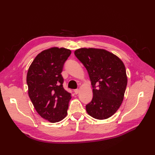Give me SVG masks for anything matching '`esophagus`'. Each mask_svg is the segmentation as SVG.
<instances>
[{
	"mask_svg": "<svg viewBox=\"0 0 155 155\" xmlns=\"http://www.w3.org/2000/svg\"><path fill=\"white\" fill-rule=\"evenodd\" d=\"M74 93L76 94H78V93H79V89H75V90H74Z\"/></svg>",
	"mask_w": 155,
	"mask_h": 155,
	"instance_id": "esophagus-1",
	"label": "esophagus"
}]
</instances>
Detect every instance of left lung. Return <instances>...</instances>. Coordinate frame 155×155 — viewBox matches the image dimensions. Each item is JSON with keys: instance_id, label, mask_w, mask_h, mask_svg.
<instances>
[{"instance_id": "obj_1", "label": "left lung", "mask_w": 155, "mask_h": 155, "mask_svg": "<svg viewBox=\"0 0 155 155\" xmlns=\"http://www.w3.org/2000/svg\"><path fill=\"white\" fill-rule=\"evenodd\" d=\"M74 54L86 68L93 88L92 100L86 105L87 113L97 120L109 118L124 100L127 84L124 64L103 49L79 48Z\"/></svg>"}]
</instances>
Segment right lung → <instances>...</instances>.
<instances>
[{
    "label": "right lung",
    "instance_id": "1",
    "mask_svg": "<svg viewBox=\"0 0 155 155\" xmlns=\"http://www.w3.org/2000/svg\"><path fill=\"white\" fill-rule=\"evenodd\" d=\"M71 51L51 48L41 51L33 61L27 73L28 95L36 111L50 122L66 117L71 94L64 90L61 73Z\"/></svg>",
    "mask_w": 155,
    "mask_h": 155
}]
</instances>
